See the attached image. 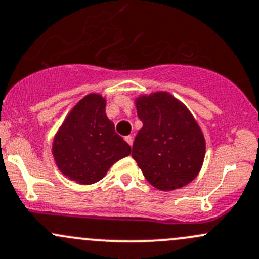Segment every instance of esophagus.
<instances>
[{"instance_id": "obj_1", "label": "esophagus", "mask_w": 259, "mask_h": 259, "mask_svg": "<svg viewBox=\"0 0 259 259\" xmlns=\"http://www.w3.org/2000/svg\"><path fill=\"white\" fill-rule=\"evenodd\" d=\"M124 140H126V142L128 143L130 146H132V143H133V137H132V136H126V137H124Z\"/></svg>"}]
</instances>
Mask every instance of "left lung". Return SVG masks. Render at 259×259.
I'll return each instance as SVG.
<instances>
[{"label":"left lung","mask_w":259,"mask_h":259,"mask_svg":"<svg viewBox=\"0 0 259 259\" xmlns=\"http://www.w3.org/2000/svg\"><path fill=\"white\" fill-rule=\"evenodd\" d=\"M143 127L132 146V157L146 180L161 191L188 185L201 169L206 152L203 133L187 108L167 92L138 98Z\"/></svg>","instance_id":"left-lung-1"}]
</instances>
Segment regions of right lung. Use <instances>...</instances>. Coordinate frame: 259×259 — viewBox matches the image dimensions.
Returning <instances> with one entry per match:
<instances>
[{"label": "right lung", "instance_id": "obj_1", "mask_svg": "<svg viewBox=\"0 0 259 259\" xmlns=\"http://www.w3.org/2000/svg\"><path fill=\"white\" fill-rule=\"evenodd\" d=\"M105 108L106 101L100 95L82 98L53 141L58 168L81 185L100 181L114 162L131 153L130 145L117 135Z\"/></svg>", "mask_w": 259, "mask_h": 259}]
</instances>
